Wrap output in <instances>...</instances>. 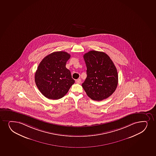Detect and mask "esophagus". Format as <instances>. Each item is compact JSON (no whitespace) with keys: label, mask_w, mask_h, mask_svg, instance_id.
Instances as JSON below:
<instances>
[{"label":"esophagus","mask_w":156,"mask_h":156,"mask_svg":"<svg viewBox=\"0 0 156 156\" xmlns=\"http://www.w3.org/2000/svg\"><path fill=\"white\" fill-rule=\"evenodd\" d=\"M76 82L77 83H78V84H80L81 83V79H78L76 80Z\"/></svg>","instance_id":"34e87169"}]
</instances>
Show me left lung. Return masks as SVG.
Returning <instances> with one entry per match:
<instances>
[{
    "label": "left lung",
    "instance_id": "8db88e82",
    "mask_svg": "<svg viewBox=\"0 0 156 156\" xmlns=\"http://www.w3.org/2000/svg\"><path fill=\"white\" fill-rule=\"evenodd\" d=\"M86 79L82 84L92 100L102 101L112 95L117 88L118 74L113 62L102 51H91L83 55Z\"/></svg>",
    "mask_w": 156,
    "mask_h": 156
}]
</instances>
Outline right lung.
Here are the masks:
<instances>
[{"label": "right lung", "instance_id": "right-lung-1", "mask_svg": "<svg viewBox=\"0 0 156 156\" xmlns=\"http://www.w3.org/2000/svg\"><path fill=\"white\" fill-rule=\"evenodd\" d=\"M70 55L55 51L46 56L39 64L35 73V82L43 95L48 99L63 97L75 83L70 70L66 68Z\"/></svg>", "mask_w": 156, "mask_h": 156}]
</instances>
